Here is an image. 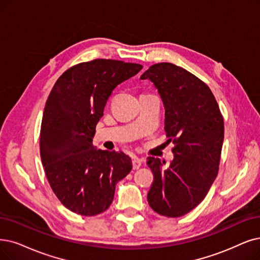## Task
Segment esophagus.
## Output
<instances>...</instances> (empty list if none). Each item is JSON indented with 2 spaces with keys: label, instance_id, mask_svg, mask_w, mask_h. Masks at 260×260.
<instances>
[{
  "label": "esophagus",
  "instance_id": "esophagus-1",
  "mask_svg": "<svg viewBox=\"0 0 260 260\" xmlns=\"http://www.w3.org/2000/svg\"><path fill=\"white\" fill-rule=\"evenodd\" d=\"M132 165H133V170H138L141 168L142 165V161L139 158H134L132 160Z\"/></svg>",
  "mask_w": 260,
  "mask_h": 260
}]
</instances>
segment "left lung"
Segmentation results:
<instances>
[{
	"instance_id": "1",
	"label": "left lung",
	"mask_w": 260,
	"mask_h": 260,
	"mask_svg": "<svg viewBox=\"0 0 260 260\" xmlns=\"http://www.w3.org/2000/svg\"><path fill=\"white\" fill-rule=\"evenodd\" d=\"M141 80H149L158 90L166 136L175 144L174 160L166 170L159 158H147L153 173L147 201L161 215L182 216L205 199L216 178L224 120L210 88L179 66L152 65Z\"/></svg>"
}]
</instances>
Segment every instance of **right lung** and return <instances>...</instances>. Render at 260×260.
<instances>
[{
	"mask_svg": "<svg viewBox=\"0 0 260 260\" xmlns=\"http://www.w3.org/2000/svg\"><path fill=\"white\" fill-rule=\"evenodd\" d=\"M140 64L94 59L71 67L52 88L40 128V157L57 199L70 211H106L115 186L132 170L122 151L97 149L96 126L113 89L138 75Z\"/></svg>",
	"mask_w": 260,
	"mask_h": 260,
	"instance_id": "right-lung-1",
	"label": "right lung"
}]
</instances>
